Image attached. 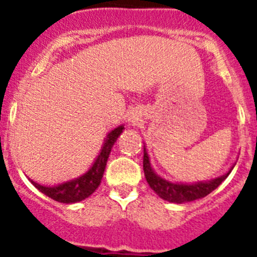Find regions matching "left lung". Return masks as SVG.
<instances>
[{
    "mask_svg": "<svg viewBox=\"0 0 257 257\" xmlns=\"http://www.w3.org/2000/svg\"><path fill=\"white\" fill-rule=\"evenodd\" d=\"M143 169H144L145 179L148 181L149 187L154 190L162 199L174 203H184V202H190L194 199H199L210 194L212 190L216 189L222 181L225 180L226 176H220L217 179H213L206 183H197V184H174L170 181L161 179L157 176L151 167L149 157L144 148V157H143Z\"/></svg>",
    "mask_w": 257,
    "mask_h": 257,
    "instance_id": "left-lung-1",
    "label": "left lung"
}]
</instances>
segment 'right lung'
<instances>
[{"mask_svg": "<svg viewBox=\"0 0 257 257\" xmlns=\"http://www.w3.org/2000/svg\"><path fill=\"white\" fill-rule=\"evenodd\" d=\"M122 130H123V126H119L109 134L103 145V149H101L100 154L97 156L96 161L94 162L92 167L85 175H82L81 178L76 179V180L68 181V183L60 184L58 187L51 188L40 185V184L35 183V181L32 180L31 183L40 192L46 194L47 197L52 198L54 201L61 202V203H74V202H79L82 201V199L87 198L100 185L109 153L112 151V147L115 143V140H117V138L121 135Z\"/></svg>", "mask_w": 257, "mask_h": 257, "instance_id": "obj_1", "label": "right lung"}]
</instances>
